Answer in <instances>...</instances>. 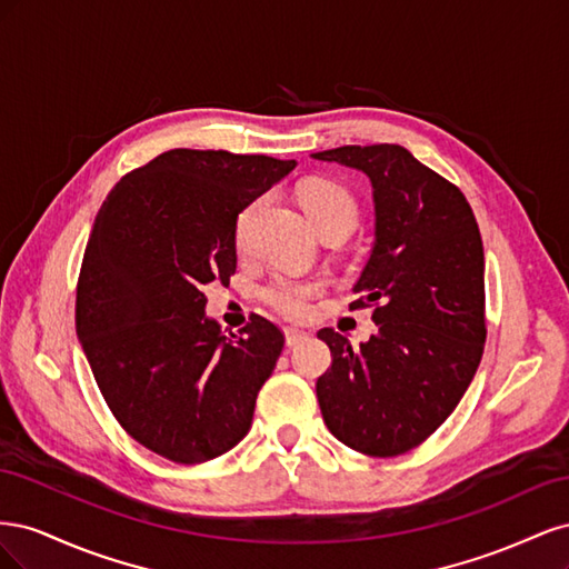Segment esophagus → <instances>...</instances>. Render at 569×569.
<instances>
[{"label": "esophagus", "instance_id": "esophagus-1", "mask_svg": "<svg viewBox=\"0 0 569 569\" xmlns=\"http://www.w3.org/2000/svg\"><path fill=\"white\" fill-rule=\"evenodd\" d=\"M308 337V332H303V330H299V327H284V341H287V347L291 349V347H297L299 341H303Z\"/></svg>", "mask_w": 569, "mask_h": 569}]
</instances>
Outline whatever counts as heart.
Returning <instances> with one entry per match:
<instances>
[{
	"label": "heart",
	"instance_id": "b5f03b06",
	"mask_svg": "<svg viewBox=\"0 0 569 569\" xmlns=\"http://www.w3.org/2000/svg\"><path fill=\"white\" fill-rule=\"evenodd\" d=\"M299 203L306 211L311 226L318 234L327 230H343L351 232L358 220V203L347 187L330 178H308L299 184ZM266 199H251L234 220V249L244 253L251 242V228L261 213ZM318 291L316 282H306L297 278H274L266 289L263 299L274 311H280L287 318H299L308 311V299Z\"/></svg>",
	"mask_w": 569,
	"mask_h": 569
}]
</instances>
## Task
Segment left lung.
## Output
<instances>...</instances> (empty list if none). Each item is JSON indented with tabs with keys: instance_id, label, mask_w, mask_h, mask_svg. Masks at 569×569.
<instances>
[{
	"instance_id": "8db88e82",
	"label": "left lung",
	"mask_w": 569,
	"mask_h": 569,
	"mask_svg": "<svg viewBox=\"0 0 569 569\" xmlns=\"http://www.w3.org/2000/svg\"><path fill=\"white\" fill-rule=\"evenodd\" d=\"M366 173L375 242L351 308L372 306L377 332L351 347L325 327L332 366L318 377L327 429L375 458L420 446L451 416L485 353V247L460 189L399 144L313 153Z\"/></svg>"
}]
</instances>
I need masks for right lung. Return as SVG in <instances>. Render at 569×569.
Masks as SVG:
<instances>
[{
    "mask_svg": "<svg viewBox=\"0 0 569 569\" xmlns=\"http://www.w3.org/2000/svg\"><path fill=\"white\" fill-rule=\"evenodd\" d=\"M295 166L170 149L101 203L80 268L76 332L107 406L144 449L197 465L247 437L284 335L253 313L226 337L206 316L203 289L234 274L237 213Z\"/></svg>",
    "mask_w": 569,
    "mask_h": 569,
    "instance_id": "add662e5",
    "label": "right lung"
}]
</instances>
